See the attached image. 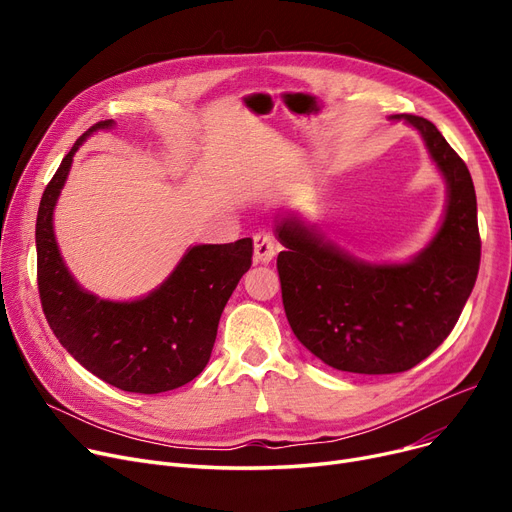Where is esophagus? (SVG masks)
<instances>
[{"label": "esophagus", "instance_id": "obj_1", "mask_svg": "<svg viewBox=\"0 0 512 512\" xmlns=\"http://www.w3.org/2000/svg\"><path fill=\"white\" fill-rule=\"evenodd\" d=\"M253 249H255V261L270 263L276 255V242L274 236L265 230H259L253 236Z\"/></svg>", "mask_w": 512, "mask_h": 512}]
</instances>
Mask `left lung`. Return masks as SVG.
<instances>
[{
    "instance_id": "1",
    "label": "left lung",
    "mask_w": 512,
    "mask_h": 512,
    "mask_svg": "<svg viewBox=\"0 0 512 512\" xmlns=\"http://www.w3.org/2000/svg\"><path fill=\"white\" fill-rule=\"evenodd\" d=\"M425 141L448 199L440 230L407 263L357 261L294 215L278 220L282 303L299 342L326 365L351 373H400L448 338L475 286L481 240L465 161L425 118L398 114Z\"/></svg>"
}]
</instances>
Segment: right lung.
<instances>
[{"label":"right lung","instance_id":"obj_1","mask_svg":"<svg viewBox=\"0 0 512 512\" xmlns=\"http://www.w3.org/2000/svg\"><path fill=\"white\" fill-rule=\"evenodd\" d=\"M112 120L93 124L45 186L37 213V284L49 328L99 380L124 392L159 394L195 380L218 336L222 311L242 274L253 240L191 247L168 280L137 301H105L70 276L53 234V207L78 147Z\"/></svg>","mask_w":512,"mask_h":512}]
</instances>
